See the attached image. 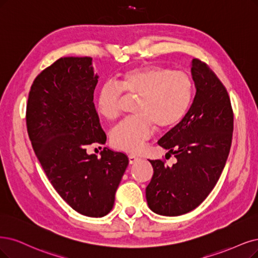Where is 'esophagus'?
<instances>
[{
    "label": "esophagus",
    "mask_w": 258,
    "mask_h": 258,
    "mask_svg": "<svg viewBox=\"0 0 258 258\" xmlns=\"http://www.w3.org/2000/svg\"><path fill=\"white\" fill-rule=\"evenodd\" d=\"M138 157H136V156H134V155H128V163H130V165H133V164H135L136 161H138Z\"/></svg>",
    "instance_id": "obj_1"
}]
</instances>
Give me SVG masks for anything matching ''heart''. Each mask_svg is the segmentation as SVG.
Here are the masks:
<instances>
[{"instance_id":"1","label":"heart","mask_w":258,"mask_h":258,"mask_svg":"<svg viewBox=\"0 0 258 258\" xmlns=\"http://www.w3.org/2000/svg\"><path fill=\"white\" fill-rule=\"evenodd\" d=\"M122 91L138 97L134 118L121 121L110 132L112 146L128 153H138L158 130H171L182 122L192 102L194 84L183 71H172L157 64L141 66L121 75L118 85L103 84L95 107L107 120L117 119Z\"/></svg>"}]
</instances>
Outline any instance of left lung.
<instances>
[{"label":"left lung","instance_id":"8db88e82","mask_svg":"<svg viewBox=\"0 0 258 258\" xmlns=\"http://www.w3.org/2000/svg\"><path fill=\"white\" fill-rule=\"evenodd\" d=\"M196 94L185 118L158 140L172 154L171 167L149 160L153 176L146 188L152 212L180 216L201 204L216 186L230 153L234 116L222 83L199 59L191 61Z\"/></svg>","mask_w":258,"mask_h":258}]
</instances>
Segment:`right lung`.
Masks as SVG:
<instances>
[{
    "label": "right lung",
    "instance_id": "1",
    "mask_svg": "<svg viewBox=\"0 0 258 258\" xmlns=\"http://www.w3.org/2000/svg\"><path fill=\"white\" fill-rule=\"evenodd\" d=\"M98 80L91 57H61L35 79L26 106L28 136L47 178L75 212L92 218L111 211L128 165L107 147L101 157L86 151L106 142L93 103Z\"/></svg>",
    "mask_w": 258,
    "mask_h": 258
}]
</instances>
